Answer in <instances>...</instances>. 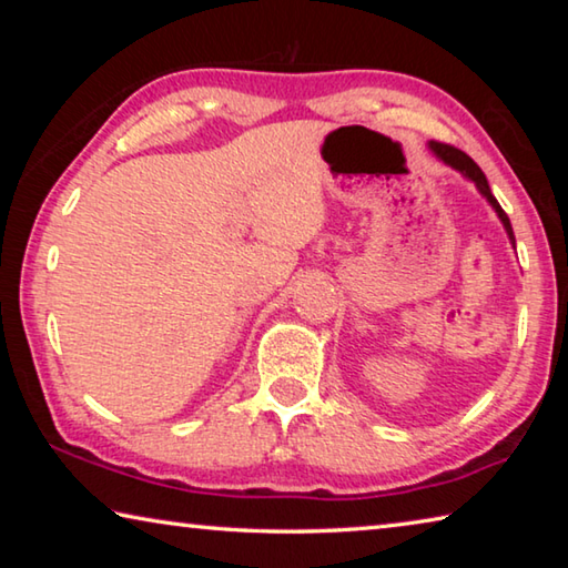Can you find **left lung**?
Instances as JSON below:
<instances>
[{"label":"left lung","mask_w":568,"mask_h":568,"mask_svg":"<svg viewBox=\"0 0 568 568\" xmlns=\"http://www.w3.org/2000/svg\"><path fill=\"white\" fill-rule=\"evenodd\" d=\"M430 150H434L440 160L448 162L450 168L460 170L468 180H474V182H476V187L480 190V195H484V197L488 200V203L494 205V210L498 213V217H501V223H504V227H506V233H508V237H511V243H514V247H516V237H514V230H511V220H508V215L504 213V207L498 205V200L494 197L491 187H488V180H486V175H484V172H480V168L476 165V162L470 160L464 150H458V148H454V145H446V142H436V140H434V142H430Z\"/></svg>","instance_id":"1"}]
</instances>
